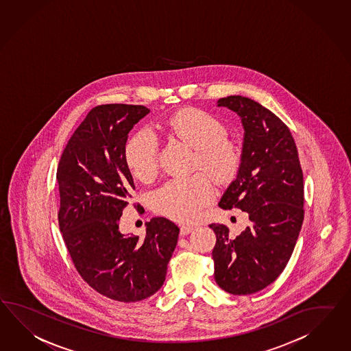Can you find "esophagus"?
<instances>
[{"label": "esophagus", "mask_w": 351, "mask_h": 351, "mask_svg": "<svg viewBox=\"0 0 351 351\" xmlns=\"http://www.w3.org/2000/svg\"><path fill=\"white\" fill-rule=\"evenodd\" d=\"M194 228H195V227H193V226L182 224V226L180 227V233H181V236H186L190 232L194 231Z\"/></svg>", "instance_id": "1"}]
</instances>
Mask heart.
Instances as JSON below:
<instances>
[{
  "instance_id": "1",
  "label": "heart",
  "mask_w": 351,
  "mask_h": 351,
  "mask_svg": "<svg viewBox=\"0 0 351 351\" xmlns=\"http://www.w3.org/2000/svg\"><path fill=\"white\" fill-rule=\"evenodd\" d=\"M167 136L176 138L195 149L194 167L210 172L221 182L236 178L242 163L239 143L227 137L222 120L197 108L173 112L162 124ZM158 145L151 132L141 130L130 138L124 149V158L130 173L143 182L157 173ZM215 195L213 179L200 171L188 179L171 180L157 189L151 199L154 212L178 222L193 221L200 209Z\"/></svg>"
}]
</instances>
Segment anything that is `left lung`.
I'll return each mask as SVG.
<instances>
[{
	"label": "left lung",
	"mask_w": 351,
	"mask_h": 351,
	"mask_svg": "<svg viewBox=\"0 0 351 351\" xmlns=\"http://www.w3.org/2000/svg\"><path fill=\"white\" fill-rule=\"evenodd\" d=\"M237 112L245 129L242 163L218 206L247 212L250 224L236 239L224 224L212 252L214 279L223 291L246 295L275 282L288 264L304 218V185L291 130L274 112L239 95L218 100Z\"/></svg>",
	"instance_id": "8db88e82"
}]
</instances>
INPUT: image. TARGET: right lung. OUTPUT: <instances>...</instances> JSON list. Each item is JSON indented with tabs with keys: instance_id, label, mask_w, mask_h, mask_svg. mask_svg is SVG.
I'll return each instance as SVG.
<instances>
[{
	"instance_id": "right-lung-1",
	"label": "right lung",
	"mask_w": 351,
	"mask_h": 351,
	"mask_svg": "<svg viewBox=\"0 0 351 351\" xmlns=\"http://www.w3.org/2000/svg\"><path fill=\"white\" fill-rule=\"evenodd\" d=\"M149 112L143 105L93 108L60 156L58 223L71 258L91 288L118 302H138L162 287L179 228L156 217L145 239L119 231L134 182L124 158L128 133Z\"/></svg>"
}]
</instances>
